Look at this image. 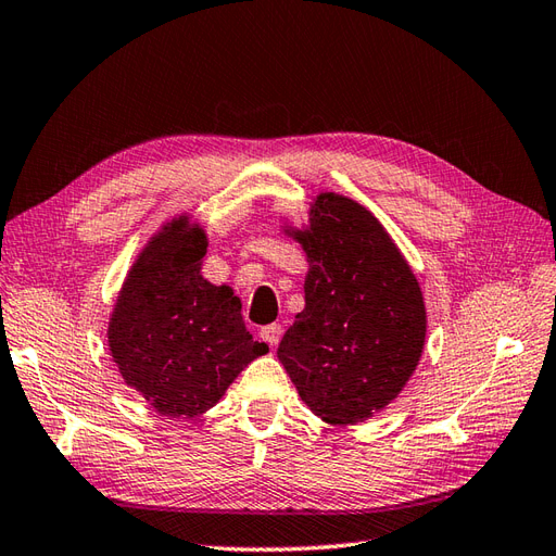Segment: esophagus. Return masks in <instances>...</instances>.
Segmentation results:
<instances>
[{
    "instance_id": "34e87169",
    "label": "esophagus",
    "mask_w": 556,
    "mask_h": 556,
    "mask_svg": "<svg viewBox=\"0 0 556 556\" xmlns=\"http://www.w3.org/2000/svg\"><path fill=\"white\" fill-rule=\"evenodd\" d=\"M260 337L262 340L274 349V346H278V342H280V337H282V328L278 323H270V325H264V328L260 330Z\"/></svg>"
}]
</instances>
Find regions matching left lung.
<instances>
[{"label": "left lung", "instance_id": "obj_1", "mask_svg": "<svg viewBox=\"0 0 556 556\" xmlns=\"http://www.w3.org/2000/svg\"><path fill=\"white\" fill-rule=\"evenodd\" d=\"M306 306L278 361L311 413L334 427L365 422L394 401L425 349L422 290L384 226L356 200L320 193L306 231Z\"/></svg>", "mask_w": 556, "mask_h": 556}]
</instances>
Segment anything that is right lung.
Masks as SVG:
<instances>
[{"mask_svg":"<svg viewBox=\"0 0 556 556\" xmlns=\"http://www.w3.org/2000/svg\"><path fill=\"white\" fill-rule=\"evenodd\" d=\"M205 252V231L186 216L162 226L134 262L108 325L122 380L167 417L210 410L268 351L252 340L233 290L200 276Z\"/></svg>","mask_w":556,"mask_h":556,"instance_id":"1","label":"right lung"}]
</instances>
